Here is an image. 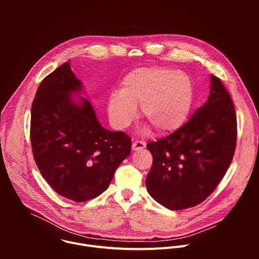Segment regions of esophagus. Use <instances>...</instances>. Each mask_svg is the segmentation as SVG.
Here are the masks:
<instances>
[{"instance_id": "obj_1", "label": "esophagus", "mask_w": 259, "mask_h": 259, "mask_svg": "<svg viewBox=\"0 0 259 259\" xmlns=\"http://www.w3.org/2000/svg\"><path fill=\"white\" fill-rule=\"evenodd\" d=\"M145 147V143L143 141H140V140H134L133 143H132V150L133 151H139V150H142Z\"/></svg>"}]
</instances>
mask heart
<instances>
[{
    "label": "heart",
    "instance_id": "heart-1",
    "mask_svg": "<svg viewBox=\"0 0 259 259\" xmlns=\"http://www.w3.org/2000/svg\"><path fill=\"white\" fill-rule=\"evenodd\" d=\"M194 100V85L186 73L161 66L138 67L124 77L120 93L110 95L108 115L115 127L122 129L141 104L142 117L158 133L165 134L188 121Z\"/></svg>",
    "mask_w": 259,
    "mask_h": 259
}]
</instances>
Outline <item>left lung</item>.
<instances>
[{
    "mask_svg": "<svg viewBox=\"0 0 259 259\" xmlns=\"http://www.w3.org/2000/svg\"><path fill=\"white\" fill-rule=\"evenodd\" d=\"M237 116L231 95L211 75L210 95L182 127L146 145L153 166L145 183L154 200L170 210L195 207L216 189L236 149Z\"/></svg>",
    "mask_w": 259,
    "mask_h": 259,
    "instance_id": "left-lung-1",
    "label": "left lung"
}]
</instances>
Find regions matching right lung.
I'll list each match as a JSON object with an SVG mask.
<instances>
[{"label": "right lung", "instance_id": "add662e5", "mask_svg": "<svg viewBox=\"0 0 259 259\" xmlns=\"http://www.w3.org/2000/svg\"><path fill=\"white\" fill-rule=\"evenodd\" d=\"M81 90L69 63L61 64L41 82L30 116L36 166L58 195L75 202L101 195L131 152V138L104 129L88 99L72 100Z\"/></svg>", "mask_w": 259, "mask_h": 259}]
</instances>
